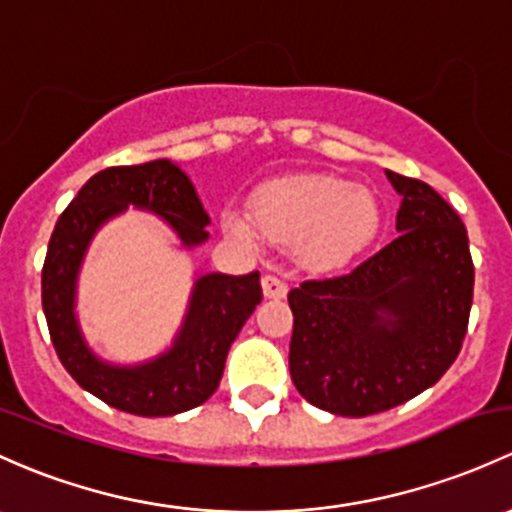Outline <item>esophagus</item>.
I'll use <instances>...</instances> for the list:
<instances>
[{"label":"esophagus","instance_id":"1","mask_svg":"<svg viewBox=\"0 0 512 512\" xmlns=\"http://www.w3.org/2000/svg\"><path fill=\"white\" fill-rule=\"evenodd\" d=\"M262 289H265L267 299L287 297V284H284L279 277H274V274H265V277H262Z\"/></svg>","mask_w":512,"mask_h":512}]
</instances>
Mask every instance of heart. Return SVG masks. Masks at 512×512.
<instances>
[{
	"label": "heart",
	"instance_id": "heart-1",
	"mask_svg": "<svg viewBox=\"0 0 512 512\" xmlns=\"http://www.w3.org/2000/svg\"><path fill=\"white\" fill-rule=\"evenodd\" d=\"M252 225L274 245L299 250L314 270H338L368 250L380 230L378 198L331 174H304L257 188L250 201ZM225 228L245 238L247 225L225 215Z\"/></svg>",
	"mask_w": 512,
	"mask_h": 512
}]
</instances>
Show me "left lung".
Instances as JSON below:
<instances>
[{
    "mask_svg": "<svg viewBox=\"0 0 512 512\" xmlns=\"http://www.w3.org/2000/svg\"><path fill=\"white\" fill-rule=\"evenodd\" d=\"M397 235L351 274L289 292V373L306 402L368 417L432 387L464 346L473 260L459 213L432 186L387 171Z\"/></svg>",
    "mask_w": 512,
    "mask_h": 512,
    "instance_id": "8db88e82",
    "label": "left lung"
}]
</instances>
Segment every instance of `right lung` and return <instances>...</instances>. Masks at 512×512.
<instances>
[{"mask_svg": "<svg viewBox=\"0 0 512 512\" xmlns=\"http://www.w3.org/2000/svg\"><path fill=\"white\" fill-rule=\"evenodd\" d=\"M132 203L176 228L184 245L208 238V215L184 171L166 159L102 169L68 208L48 240L41 301L63 368L102 402L139 417H169L203 405L218 390L230 343L262 301L260 272L206 274L196 282L184 331L169 353L139 368H112L85 348L73 316V289L88 240L100 223Z\"/></svg>", "mask_w": 512, "mask_h": 512, "instance_id": "add662e5", "label": "right lung"}]
</instances>
